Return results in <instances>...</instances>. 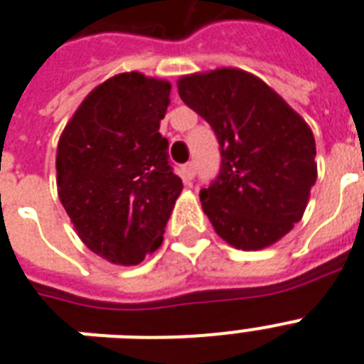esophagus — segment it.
I'll use <instances>...</instances> for the list:
<instances>
[{"label": "esophagus", "mask_w": 364, "mask_h": 364, "mask_svg": "<svg viewBox=\"0 0 364 364\" xmlns=\"http://www.w3.org/2000/svg\"><path fill=\"white\" fill-rule=\"evenodd\" d=\"M182 174H184V180H193V176H196V164L193 161H190V164H186L184 167H182Z\"/></svg>", "instance_id": "esophagus-1"}]
</instances>
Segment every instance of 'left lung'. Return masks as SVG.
Segmentation results:
<instances>
[{
    "instance_id": "8db88e82",
    "label": "left lung",
    "mask_w": 364,
    "mask_h": 364,
    "mask_svg": "<svg viewBox=\"0 0 364 364\" xmlns=\"http://www.w3.org/2000/svg\"><path fill=\"white\" fill-rule=\"evenodd\" d=\"M178 95L220 142L222 167L199 193L214 231L238 250H263L293 229L318 178L312 129L274 90L232 67L186 75Z\"/></svg>"
}]
</instances>
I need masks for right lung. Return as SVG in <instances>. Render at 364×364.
I'll return each instance as SVG.
<instances>
[{
  "label": "right lung",
  "instance_id": "add662e5",
  "mask_svg": "<svg viewBox=\"0 0 364 364\" xmlns=\"http://www.w3.org/2000/svg\"><path fill=\"white\" fill-rule=\"evenodd\" d=\"M168 94L167 80L114 75L86 95L58 142L60 200L80 240L110 263L154 254L182 191L159 133Z\"/></svg>",
  "mask_w": 364,
  "mask_h": 364
}]
</instances>
